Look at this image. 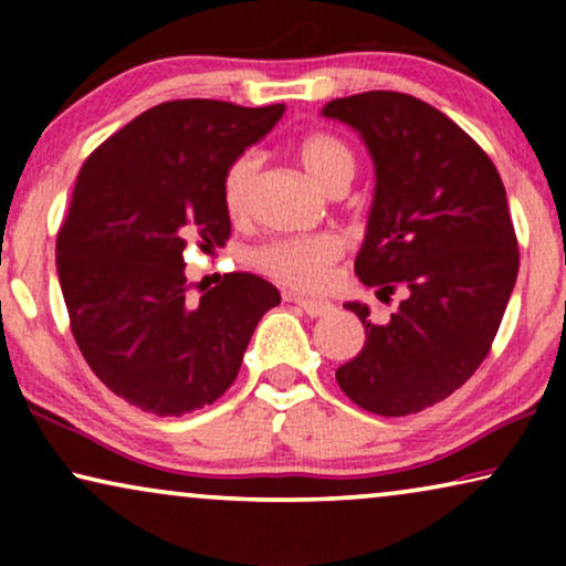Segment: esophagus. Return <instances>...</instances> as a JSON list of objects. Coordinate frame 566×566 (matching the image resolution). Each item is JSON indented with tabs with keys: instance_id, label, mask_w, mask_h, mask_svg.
Here are the masks:
<instances>
[{
	"instance_id": "esophagus-1",
	"label": "esophagus",
	"mask_w": 566,
	"mask_h": 566,
	"mask_svg": "<svg viewBox=\"0 0 566 566\" xmlns=\"http://www.w3.org/2000/svg\"><path fill=\"white\" fill-rule=\"evenodd\" d=\"M293 304H296L298 308H304V312L308 314V316H327L332 308L329 301H322V298H304V296H293L291 298Z\"/></svg>"
}]
</instances>
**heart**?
Segmentation results:
<instances>
[{"label":"heart","mask_w":566,"mask_h":566,"mask_svg":"<svg viewBox=\"0 0 566 566\" xmlns=\"http://www.w3.org/2000/svg\"><path fill=\"white\" fill-rule=\"evenodd\" d=\"M298 159L308 177L329 190L337 180H350L355 172L353 149L343 138L327 130H314L298 142ZM260 172V157L254 151H244L231 159L221 180L223 208L231 219H242L250 211L252 188ZM345 247L335 234L301 237V239H275L252 252V265L262 275L273 277L275 283L289 285L296 291H319L332 281L335 265L343 258Z\"/></svg>","instance_id":"obj_1"}]
</instances>
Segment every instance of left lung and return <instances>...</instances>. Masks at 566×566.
<instances>
[{
	"instance_id": "1",
	"label": "left lung",
	"mask_w": 566,
	"mask_h": 566,
	"mask_svg": "<svg viewBox=\"0 0 566 566\" xmlns=\"http://www.w3.org/2000/svg\"><path fill=\"white\" fill-rule=\"evenodd\" d=\"M322 113L358 130L376 165L355 273L384 296L407 291L386 324L345 304L366 345L337 384L366 412H422L474 376L507 308L521 252L505 185L467 130L405 92L337 97Z\"/></svg>"
}]
</instances>
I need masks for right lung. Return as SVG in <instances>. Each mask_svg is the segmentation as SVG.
Returning a JSON list of instances; mask_svg holds the SVG:
<instances>
[{
	"instance_id": "right-lung-1",
	"label": "right lung",
	"mask_w": 566,
	"mask_h": 566,
	"mask_svg": "<svg viewBox=\"0 0 566 566\" xmlns=\"http://www.w3.org/2000/svg\"><path fill=\"white\" fill-rule=\"evenodd\" d=\"M283 105L169 99L105 138L76 177L56 237L69 324L87 366L144 412L180 417L234 384L273 283L229 273L185 301L182 252L229 242L221 180Z\"/></svg>"
}]
</instances>
